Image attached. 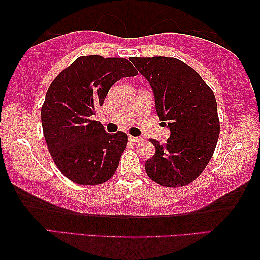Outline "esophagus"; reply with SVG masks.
<instances>
[{"label":"esophagus","mask_w":260,"mask_h":260,"mask_svg":"<svg viewBox=\"0 0 260 260\" xmlns=\"http://www.w3.org/2000/svg\"><path fill=\"white\" fill-rule=\"evenodd\" d=\"M142 139L140 137H135V136H129V140L130 142H139Z\"/></svg>","instance_id":"esophagus-1"}]
</instances>
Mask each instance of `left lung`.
I'll return each mask as SVG.
<instances>
[{"mask_svg":"<svg viewBox=\"0 0 260 260\" xmlns=\"http://www.w3.org/2000/svg\"><path fill=\"white\" fill-rule=\"evenodd\" d=\"M151 85L155 110L170 136L155 139V154L145 162L148 177L164 186L186 185L201 175L213 155L220 134L214 93L199 74L173 57H131Z\"/></svg>","mask_w":260,"mask_h":260,"instance_id":"left-lung-1","label":"left lung"}]
</instances>
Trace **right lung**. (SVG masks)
<instances>
[{
    "label": "right lung",
    "mask_w": 260,
    "mask_h": 260,
    "mask_svg": "<svg viewBox=\"0 0 260 260\" xmlns=\"http://www.w3.org/2000/svg\"><path fill=\"white\" fill-rule=\"evenodd\" d=\"M137 75L125 58L80 56L53 80L41 108V123L50 155L61 173L82 185L108 181L117 169L126 134L106 133L92 121L109 88Z\"/></svg>",
    "instance_id": "obj_1"
}]
</instances>
